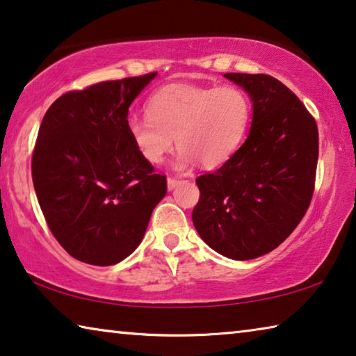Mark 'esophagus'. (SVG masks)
I'll return each mask as SVG.
<instances>
[{
    "label": "esophagus",
    "instance_id": "1",
    "mask_svg": "<svg viewBox=\"0 0 356 356\" xmlns=\"http://www.w3.org/2000/svg\"><path fill=\"white\" fill-rule=\"evenodd\" d=\"M180 182L177 177H168V190H174L176 188V185Z\"/></svg>",
    "mask_w": 356,
    "mask_h": 356
}]
</instances>
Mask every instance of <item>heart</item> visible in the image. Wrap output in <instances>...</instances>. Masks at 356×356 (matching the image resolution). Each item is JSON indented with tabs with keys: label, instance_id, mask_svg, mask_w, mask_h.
Returning a JSON list of instances; mask_svg holds the SVG:
<instances>
[{
	"label": "heart",
	"instance_id": "obj_1",
	"mask_svg": "<svg viewBox=\"0 0 356 356\" xmlns=\"http://www.w3.org/2000/svg\"><path fill=\"white\" fill-rule=\"evenodd\" d=\"M250 117L252 101L242 88L176 83L152 95L147 114L129 117L127 129L140 156L152 165L163 163L176 136L179 169L195 161L217 168L238 150Z\"/></svg>",
	"mask_w": 356,
	"mask_h": 356
}]
</instances>
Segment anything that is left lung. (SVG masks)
Segmentation results:
<instances>
[{
	"label": "left lung",
	"mask_w": 356,
	"mask_h": 356,
	"mask_svg": "<svg viewBox=\"0 0 356 356\" xmlns=\"http://www.w3.org/2000/svg\"><path fill=\"white\" fill-rule=\"evenodd\" d=\"M253 103L245 143L217 171L196 179L193 225L231 259L273 252L306 216L315 188L318 128L291 90L268 74L228 72Z\"/></svg>",
	"instance_id": "8db88e82"
}]
</instances>
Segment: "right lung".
Segmentation results:
<instances>
[{
  "instance_id": "1",
  "label": "right lung",
  "mask_w": 356,
  "mask_h": 356,
  "mask_svg": "<svg viewBox=\"0 0 356 356\" xmlns=\"http://www.w3.org/2000/svg\"><path fill=\"white\" fill-rule=\"evenodd\" d=\"M155 76L67 92L39 127L33 185L49 229L79 261L111 266L125 259L166 195V176L140 156L127 129L129 104Z\"/></svg>"
}]
</instances>
